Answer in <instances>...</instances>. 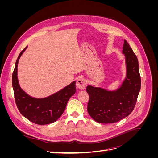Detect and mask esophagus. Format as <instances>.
<instances>
[{
  "label": "esophagus",
  "instance_id": "34e87169",
  "mask_svg": "<svg viewBox=\"0 0 158 158\" xmlns=\"http://www.w3.org/2000/svg\"><path fill=\"white\" fill-rule=\"evenodd\" d=\"M76 86L81 89H84L86 86V82H85V79L82 78L78 79V80L76 81Z\"/></svg>",
  "mask_w": 158,
  "mask_h": 158
}]
</instances>
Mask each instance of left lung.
<instances>
[{"mask_svg":"<svg viewBox=\"0 0 158 158\" xmlns=\"http://www.w3.org/2000/svg\"><path fill=\"white\" fill-rule=\"evenodd\" d=\"M123 53L125 56L127 74L121 87L114 91L88 85L89 94L88 112L99 123H116L128 117L136 105L139 94L141 79L137 56L126 40Z\"/></svg>","mask_w":158,"mask_h":158,"instance_id":"1","label":"left lung"}]
</instances>
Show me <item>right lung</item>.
Here are the masks:
<instances>
[{"label": "right lung", "instance_id": "right-lung-1", "mask_svg": "<svg viewBox=\"0 0 158 158\" xmlns=\"http://www.w3.org/2000/svg\"><path fill=\"white\" fill-rule=\"evenodd\" d=\"M26 49L19 55L12 74V87L14 98L19 111L31 122L44 125L54 123L64 111L70 98L76 92V82L45 98H34L23 91L18 83L17 70L18 60Z\"/></svg>", "mask_w": 158, "mask_h": 158}]
</instances>
